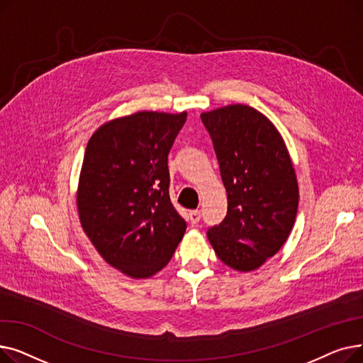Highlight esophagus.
<instances>
[{
    "instance_id": "1",
    "label": "esophagus",
    "mask_w": 363,
    "mask_h": 363,
    "mask_svg": "<svg viewBox=\"0 0 363 363\" xmlns=\"http://www.w3.org/2000/svg\"><path fill=\"white\" fill-rule=\"evenodd\" d=\"M189 222H191L193 225H197L200 222V211L189 212Z\"/></svg>"
}]
</instances>
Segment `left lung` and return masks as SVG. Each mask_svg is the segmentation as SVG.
<instances>
[{
	"label": "left lung",
	"instance_id": "8db88e82",
	"mask_svg": "<svg viewBox=\"0 0 363 363\" xmlns=\"http://www.w3.org/2000/svg\"><path fill=\"white\" fill-rule=\"evenodd\" d=\"M200 118L228 194L226 216L207 238L226 266L255 271L281 250L294 226L298 184L290 152L275 125L250 106H223Z\"/></svg>",
	"mask_w": 363,
	"mask_h": 363
}]
</instances>
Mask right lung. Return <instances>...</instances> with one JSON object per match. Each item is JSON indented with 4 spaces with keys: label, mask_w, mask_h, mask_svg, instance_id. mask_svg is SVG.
I'll return each mask as SVG.
<instances>
[{
    "label": "right lung",
    "mask_w": 363,
    "mask_h": 363,
    "mask_svg": "<svg viewBox=\"0 0 363 363\" xmlns=\"http://www.w3.org/2000/svg\"><path fill=\"white\" fill-rule=\"evenodd\" d=\"M186 111H137L92 133L76 206L95 250L122 274L144 279L174 256L186 223L169 197L167 155Z\"/></svg>",
    "instance_id": "obj_1"
}]
</instances>
